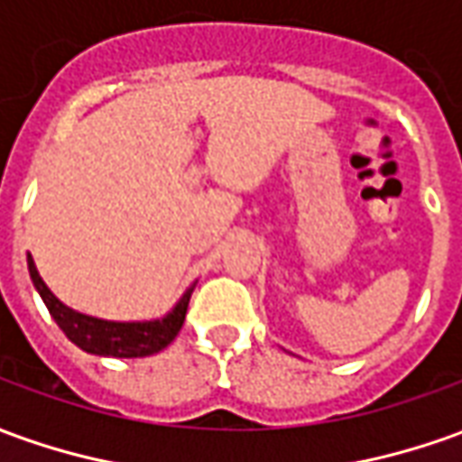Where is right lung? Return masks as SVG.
Segmentation results:
<instances>
[{"label":"right lung","mask_w":462,"mask_h":462,"mask_svg":"<svg viewBox=\"0 0 462 462\" xmlns=\"http://www.w3.org/2000/svg\"><path fill=\"white\" fill-rule=\"evenodd\" d=\"M27 269H30L32 284L37 289V294L42 297L44 307L50 310L57 327L67 334V339L79 349L97 355V357H148L155 355L171 345L183 327L186 310H189L193 286L190 284L183 297L178 299L176 307L163 314L161 319H145V322H113V319H100L90 317L78 310H69L60 299L50 291V286L44 284L42 276L34 266V259L27 254Z\"/></svg>","instance_id":"obj_1"}]
</instances>
